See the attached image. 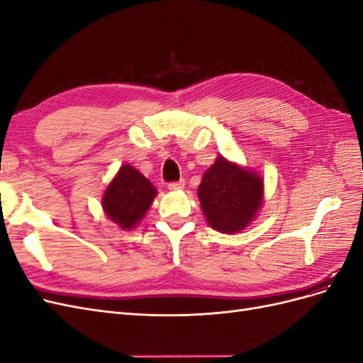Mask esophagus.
<instances>
[{
	"label": "esophagus",
	"mask_w": 363,
	"mask_h": 363,
	"mask_svg": "<svg viewBox=\"0 0 363 363\" xmlns=\"http://www.w3.org/2000/svg\"><path fill=\"white\" fill-rule=\"evenodd\" d=\"M183 186H184V180L171 182V183H168V189H169V191H177V189H182Z\"/></svg>",
	"instance_id": "34e87169"
}]
</instances>
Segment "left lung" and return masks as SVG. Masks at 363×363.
<instances>
[{
    "instance_id": "8db88e82",
    "label": "left lung",
    "mask_w": 363,
    "mask_h": 363,
    "mask_svg": "<svg viewBox=\"0 0 363 363\" xmlns=\"http://www.w3.org/2000/svg\"><path fill=\"white\" fill-rule=\"evenodd\" d=\"M199 199L208 225L221 233H236L255 219L260 208L263 180L218 156L203 175Z\"/></svg>"
}]
</instances>
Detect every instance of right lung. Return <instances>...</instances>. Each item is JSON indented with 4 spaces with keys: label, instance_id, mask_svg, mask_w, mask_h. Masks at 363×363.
<instances>
[{
    "label": "right lung",
    "instance_id": "1",
    "mask_svg": "<svg viewBox=\"0 0 363 363\" xmlns=\"http://www.w3.org/2000/svg\"><path fill=\"white\" fill-rule=\"evenodd\" d=\"M156 189L144 175L130 164L121 167L116 177L107 186L103 207L107 216L121 228H133L150 208Z\"/></svg>",
    "mask_w": 363,
    "mask_h": 363
}]
</instances>
